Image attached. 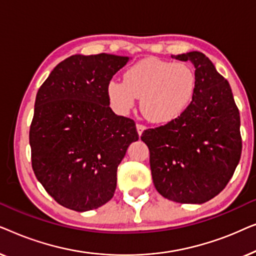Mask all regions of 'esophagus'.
I'll use <instances>...</instances> for the list:
<instances>
[{"label":"esophagus","instance_id":"34e87169","mask_svg":"<svg viewBox=\"0 0 256 256\" xmlns=\"http://www.w3.org/2000/svg\"><path fill=\"white\" fill-rule=\"evenodd\" d=\"M136 129H138V135H141L142 132H143V130H144V129H146V126L142 124H136Z\"/></svg>","mask_w":256,"mask_h":256}]
</instances>
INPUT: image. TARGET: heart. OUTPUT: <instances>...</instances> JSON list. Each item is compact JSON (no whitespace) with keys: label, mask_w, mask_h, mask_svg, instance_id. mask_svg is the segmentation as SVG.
I'll use <instances>...</instances> for the list:
<instances>
[{"label":"heart","mask_w":256,"mask_h":256,"mask_svg":"<svg viewBox=\"0 0 256 256\" xmlns=\"http://www.w3.org/2000/svg\"><path fill=\"white\" fill-rule=\"evenodd\" d=\"M196 73L184 62L148 58L136 62L124 74V82L110 80L107 96L118 113H128L136 98L148 120L163 124L180 115L196 90Z\"/></svg>","instance_id":"heart-1"}]
</instances>
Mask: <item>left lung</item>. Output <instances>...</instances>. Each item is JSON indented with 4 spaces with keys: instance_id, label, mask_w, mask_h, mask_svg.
<instances>
[{
    "instance_id": "obj_1",
    "label": "left lung",
    "mask_w": 256,
    "mask_h": 256,
    "mask_svg": "<svg viewBox=\"0 0 256 256\" xmlns=\"http://www.w3.org/2000/svg\"><path fill=\"white\" fill-rule=\"evenodd\" d=\"M196 68L192 101L180 116L146 129L156 190L169 200L202 204L232 178L242 150L240 113L227 80L202 52L174 56Z\"/></svg>"
}]
</instances>
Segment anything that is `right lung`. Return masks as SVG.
I'll use <instances>...</instances> for the list:
<instances>
[{"mask_svg": "<svg viewBox=\"0 0 256 256\" xmlns=\"http://www.w3.org/2000/svg\"><path fill=\"white\" fill-rule=\"evenodd\" d=\"M128 57L74 54L38 90L29 141L37 180L58 204L78 212L113 198L116 171L138 141L134 120L112 110L107 85Z\"/></svg>", "mask_w": 256, "mask_h": 256, "instance_id": "obj_1", "label": "right lung"}]
</instances>
